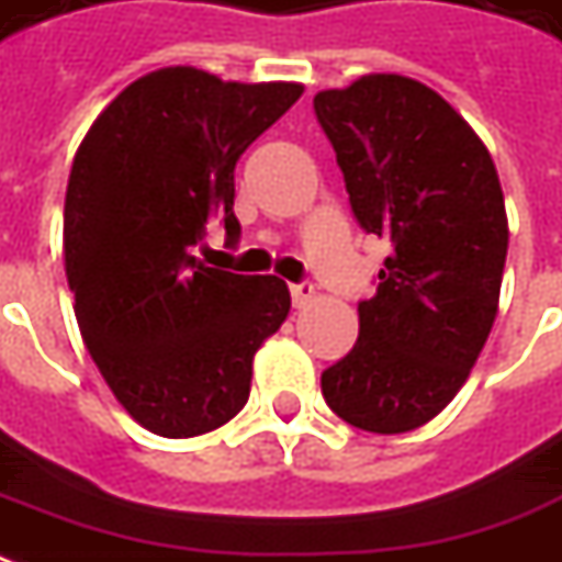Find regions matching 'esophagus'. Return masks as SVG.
<instances>
[{
  "mask_svg": "<svg viewBox=\"0 0 562 562\" xmlns=\"http://www.w3.org/2000/svg\"><path fill=\"white\" fill-rule=\"evenodd\" d=\"M290 296H293V306H306L315 296V284L312 281H300V284H290Z\"/></svg>",
  "mask_w": 562,
  "mask_h": 562,
  "instance_id": "esophagus-1",
  "label": "esophagus"
}]
</instances>
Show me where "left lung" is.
Listing matches in <instances>:
<instances>
[{"mask_svg": "<svg viewBox=\"0 0 562 562\" xmlns=\"http://www.w3.org/2000/svg\"><path fill=\"white\" fill-rule=\"evenodd\" d=\"M352 216L393 254L359 303V342L322 374L330 412L408 432L470 378L498 315L507 216L480 135L446 98L395 74L315 95Z\"/></svg>", "mask_w": 562, "mask_h": 562, "instance_id": "1", "label": "left lung"}]
</instances>
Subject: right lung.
Returning <instances> with one entry per match:
<instances>
[{"mask_svg":"<svg viewBox=\"0 0 562 562\" xmlns=\"http://www.w3.org/2000/svg\"><path fill=\"white\" fill-rule=\"evenodd\" d=\"M303 86L222 82L194 67L135 79L86 132L64 198V266L79 334L145 430L188 439L228 424L254 356L288 318L274 274L210 269L213 222L235 244V164Z\"/></svg>","mask_w":562,"mask_h":562,"instance_id":"1","label":"right lung"}]
</instances>
